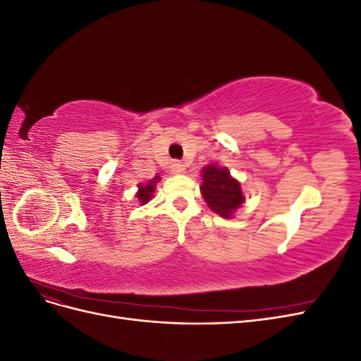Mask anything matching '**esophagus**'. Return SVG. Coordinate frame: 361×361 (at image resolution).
Segmentation results:
<instances>
[{"label":"esophagus","instance_id":"obj_1","mask_svg":"<svg viewBox=\"0 0 361 361\" xmlns=\"http://www.w3.org/2000/svg\"><path fill=\"white\" fill-rule=\"evenodd\" d=\"M171 171L174 173V174H179V173H183V170H185V167H183V164H180L179 161H174L173 164H171Z\"/></svg>","mask_w":361,"mask_h":361}]
</instances>
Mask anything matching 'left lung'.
<instances>
[{
	"label": "left lung",
	"instance_id": "1",
	"mask_svg": "<svg viewBox=\"0 0 361 361\" xmlns=\"http://www.w3.org/2000/svg\"><path fill=\"white\" fill-rule=\"evenodd\" d=\"M200 190L207 206L223 218H231L245 202L239 182L231 176V171L214 164L204 167Z\"/></svg>",
	"mask_w": 361,
	"mask_h": 361
}]
</instances>
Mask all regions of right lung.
Returning <instances> with one entry per match:
<instances>
[{
	"label": "right lung",
	"instance_id": "obj_1",
	"mask_svg": "<svg viewBox=\"0 0 361 361\" xmlns=\"http://www.w3.org/2000/svg\"><path fill=\"white\" fill-rule=\"evenodd\" d=\"M158 180H161L159 174H157V176H155L154 179H152L150 182H147L146 185H143V183H140V185H138L137 199L140 200V203L146 204V203L152 199V195H154V191H155V183H157Z\"/></svg>",
	"mask_w": 361,
	"mask_h": 361
}]
</instances>
